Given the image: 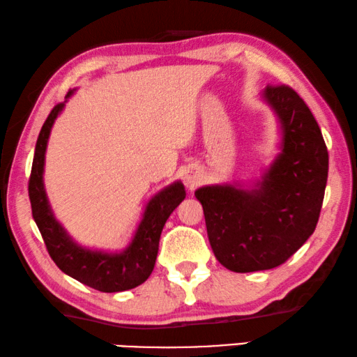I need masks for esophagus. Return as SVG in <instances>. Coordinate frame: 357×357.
<instances>
[{
    "instance_id": "1",
    "label": "esophagus",
    "mask_w": 357,
    "mask_h": 357,
    "mask_svg": "<svg viewBox=\"0 0 357 357\" xmlns=\"http://www.w3.org/2000/svg\"><path fill=\"white\" fill-rule=\"evenodd\" d=\"M186 182H188L190 185H195L196 183V177H195V175H188V177H186Z\"/></svg>"
}]
</instances>
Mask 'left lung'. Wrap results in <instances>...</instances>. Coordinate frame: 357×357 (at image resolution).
Instances as JSON below:
<instances>
[{"label":"left lung","instance_id":"8db88e82","mask_svg":"<svg viewBox=\"0 0 357 357\" xmlns=\"http://www.w3.org/2000/svg\"><path fill=\"white\" fill-rule=\"evenodd\" d=\"M261 97L282 130L276 160L251 190L224 183L195 192L215 257L235 273L289 260L314 234L328 182L326 144L304 100L285 84L266 86Z\"/></svg>","mask_w":357,"mask_h":357}]
</instances>
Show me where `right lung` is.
Segmentation results:
<instances>
[{"instance_id": "1", "label": "right lung", "mask_w": 357, "mask_h": 357, "mask_svg": "<svg viewBox=\"0 0 357 357\" xmlns=\"http://www.w3.org/2000/svg\"><path fill=\"white\" fill-rule=\"evenodd\" d=\"M72 93L73 91H68L66 100ZM64 105L59 103L52 109L36 142L33 169L28 183L33 218L45 241L50 257L62 273L91 289L105 293L135 289L146 282L153 271L161 230L167 218L185 199V186L182 182H174L150 199L133 240L123 251L103 252L79 246L54 218L43 186V166L50 131L56 117L64 109Z\"/></svg>"}]
</instances>
